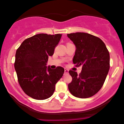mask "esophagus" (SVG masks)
Returning <instances> with one entry per match:
<instances>
[{"label":"esophagus","mask_w":124,"mask_h":124,"mask_svg":"<svg viewBox=\"0 0 124 124\" xmlns=\"http://www.w3.org/2000/svg\"><path fill=\"white\" fill-rule=\"evenodd\" d=\"M68 74V70H67V68H65L64 74Z\"/></svg>","instance_id":"34e87169"}]
</instances>
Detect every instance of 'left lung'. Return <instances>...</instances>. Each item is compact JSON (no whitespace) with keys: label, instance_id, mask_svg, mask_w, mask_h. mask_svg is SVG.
I'll return each mask as SVG.
<instances>
[{"label":"left lung","instance_id":"obj_1","mask_svg":"<svg viewBox=\"0 0 124 124\" xmlns=\"http://www.w3.org/2000/svg\"><path fill=\"white\" fill-rule=\"evenodd\" d=\"M76 47L73 57L76 67L82 65L79 74L70 70L72 77L68 89L74 97L87 98L97 93L105 82L110 68V54L98 37L84 32L67 34Z\"/></svg>","mask_w":124,"mask_h":124}]
</instances>
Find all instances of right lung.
<instances>
[{
  "mask_svg": "<svg viewBox=\"0 0 124 124\" xmlns=\"http://www.w3.org/2000/svg\"><path fill=\"white\" fill-rule=\"evenodd\" d=\"M61 37V34L35 35L26 39L16 51L14 67L18 82L24 92L33 99L50 98L63 76L62 67H46Z\"/></svg>",
  "mask_w": 124,
  "mask_h": 124,
  "instance_id": "add662e5",
  "label": "right lung"
}]
</instances>
